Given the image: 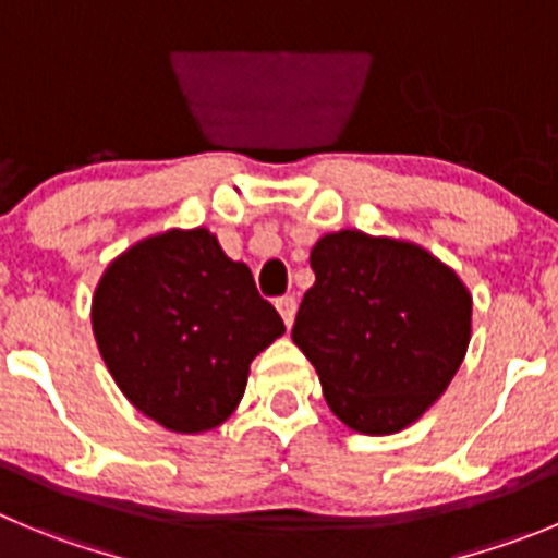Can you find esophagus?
<instances>
[{"mask_svg": "<svg viewBox=\"0 0 558 558\" xmlns=\"http://www.w3.org/2000/svg\"><path fill=\"white\" fill-rule=\"evenodd\" d=\"M275 308H278L280 316H283L286 327H291V322H294V314H296V296L291 294L278 296V300H275Z\"/></svg>", "mask_w": 558, "mask_h": 558, "instance_id": "34e87169", "label": "esophagus"}]
</instances>
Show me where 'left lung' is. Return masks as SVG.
Wrapping results in <instances>:
<instances>
[{"label":"left lung","instance_id":"left-lung-1","mask_svg":"<svg viewBox=\"0 0 558 558\" xmlns=\"http://www.w3.org/2000/svg\"><path fill=\"white\" fill-rule=\"evenodd\" d=\"M291 338L314 363L332 413L393 435L449 388L471 341L473 300L454 269L413 242L327 233Z\"/></svg>","mask_w":558,"mask_h":558}]
</instances>
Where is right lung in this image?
<instances>
[{
	"mask_svg": "<svg viewBox=\"0 0 558 558\" xmlns=\"http://www.w3.org/2000/svg\"><path fill=\"white\" fill-rule=\"evenodd\" d=\"M98 352L129 402L165 429L220 426L250 363L286 327L247 264L206 228L168 231L118 255L93 296Z\"/></svg>",
	"mask_w": 558,
	"mask_h": 558,
	"instance_id": "add662e5",
	"label": "right lung"
}]
</instances>
